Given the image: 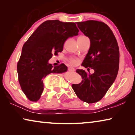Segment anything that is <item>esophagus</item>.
<instances>
[{"label":"esophagus","mask_w":135,"mask_h":135,"mask_svg":"<svg viewBox=\"0 0 135 135\" xmlns=\"http://www.w3.org/2000/svg\"><path fill=\"white\" fill-rule=\"evenodd\" d=\"M68 70L70 71H76V70H75L74 68H71V67L68 68Z\"/></svg>","instance_id":"34e87169"}]
</instances>
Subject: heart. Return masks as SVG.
Returning a JSON list of instances; mask_svg holds the SVG:
<instances>
[{"label": "heart", "mask_w": 135, "mask_h": 135, "mask_svg": "<svg viewBox=\"0 0 135 135\" xmlns=\"http://www.w3.org/2000/svg\"><path fill=\"white\" fill-rule=\"evenodd\" d=\"M80 37H84V36H80ZM68 61L70 62V64H71L72 65H76L77 63H78L79 60L77 59L71 58L69 59V60H68Z\"/></svg>", "instance_id": "1"}]
</instances>
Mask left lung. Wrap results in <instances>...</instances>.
<instances>
[{
	"label": "left lung",
	"mask_w": 135,
	"mask_h": 135,
	"mask_svg": "<svg viewBox=\"0 0 135 135\" xmlns=\"http://www.w3.org/2000/svg\"><path fill=\"white\" fill-rule=\"evenodd\" d=\"M77 27L90 39L88 53L82 66L95 71L88 74L83 70L76 72L82 77L80 83L72 84L80 99L88 104L99 101L104 97L117 77L120 52L117 40L104 22L95 20L77 22Z\"/></svg>",
	"instance_id": "obj_1"
}]
</instances>
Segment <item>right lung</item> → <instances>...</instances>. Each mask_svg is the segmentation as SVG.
Here are the masks:
<instances>
[{
	"instance_id": "right-lung-1",
	"label": "right lung",
	"mask_w": 135,
	"mask_h": 135,
	"mask_svg": "<svg viewBox=\"0 0 135 135\" xmlns=\"http://www.w3.org/2000/svg\"><path fill=\"white\" fill-rule=\"evenodd\" d=\"M79 31L74 22L48 20L41 24L24 43L17 71L21 89L30 100L40 99L44 89L43 78L50 73L67 71L64 64L53 67L49 60L53 54L62 52L65 40L78 35Z\"/></svg>"
}]
</instances>
